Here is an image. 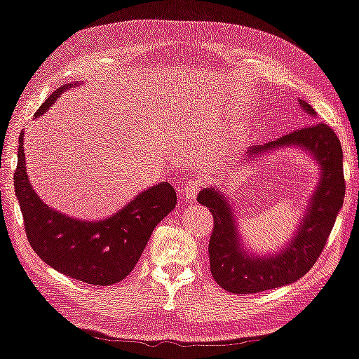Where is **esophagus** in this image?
Wrapping results in <instances>:
<instances>
[{
	"label": "esophagus",
	"mask_w": 359,
	"mask_h": 359,
	"mask_svg": "<svg viewBox=\"0 0 359 359\" xmlns=\"http://www.w3.org/2000/svg\"><path fill=\"white\" fill-rule=\"evenodd\" d=\"M200 189H201V180L194 177V179H189L184 182V185H182V194H184L185 200L194 201L198 195V191H200Z\"/></svg>",
	"instance_id": "1"
}]
</instances>
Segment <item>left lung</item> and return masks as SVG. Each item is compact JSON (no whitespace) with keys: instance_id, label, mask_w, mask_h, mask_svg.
<instances>
[{"instance_id":"left-lung-1","label":"left lung","mask_w":359,"mask_h":359,"mask_svg":"<svg viewBox=\"0 0 359 359\" xmlns=\"http://www.w3.org/2000/svg\"><path fill=\"white\" fill-rule=\"evenodd\" d=\"M299 106L311 117L316 112L306 101ZM302 148L319 165L320 177L299 219L297 232L288 243L272 255H253L243 247L231 198L217 187H208L198 194V203L210 208L214 229L210 238L211 274L224 290L232 293H258L283 287L306 274L323 253L337 214L345 196L344 153L335 132L324 122L293 130L266 145L247 149V161L263 158L280 148Z\"/></svg>"}]
</instances>
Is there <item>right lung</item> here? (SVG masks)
Returning <instances> with one entry per match:
<instances>
[{"mask_svg": "<svg viewBox=\"0 0 359 359\" xmlns=\"http://www.w3.org/2000/svg\"><path fill=\"white\" fill-rule=\"evenodd\" d=\"M74 85H62L48 96L35 117L45 114L60 95ZM14 190L27 238L35 253L64 276L93 285H112L126 279L140 259L154 227L177 205L172 185L159 182L101 221H82L53 210L30 185L25 170L24 133L19 137Z\"/></svg>", "mask_w": 359, "mask_h": 359, "instance_id": "1", "label": "right lung"}]
</instances>
